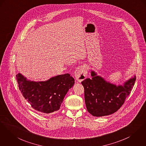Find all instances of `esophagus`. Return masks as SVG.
<instances>
[{"instance_id":"esophagus-1","label":"esophagus","mask_w":146,"mask_h":146,"mask_svg":"<svg viewBox=\"0 0 146 146\" xmlns=\"http://www.w3.org/2000/svg\"><path fill=\"white\" fill-rule=\"evenodd\" d=\"M87 69L85 66H81L76 68L74 72V76L79 82H81L87 78Z\"/></svg>"}]
</instances>
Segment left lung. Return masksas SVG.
I'll return each mask as SVG.
<instances>
[{
  "label": "left lung",
  "mask_w": 146,
  "mask_h": 146,
  "mask_svg": "<svg viewBox=\"0 0 146 146\" xmlns=\"http://www.w3.org/2000/svg\"><path fill=\"white\" fill-rule=\"evenodd\" d=\"M92 78L82 82L84 88V98L88 112L95 117L108 115L117 112L123 104L134 86L135 76L116 86L107 82L92 70Z\"/></svg>",
  "instance_id": "8db88e82"
}]
</instances>
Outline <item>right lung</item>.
I'll use <instances>...</instances> for the list:
<instances>
[{
    "mask_svg": "<svg viewBox=\"0 0 146 146\" xmlns=\"http://www.w3.org/2000/svg\"><path fill=\"white\" fill-rule=\"evenodd\" d=\"M16 77L24 98L35 110L46 114L59 110L68 90L74 84V79L68 73L42 82L27 80L19 73Z\"/></svg>",
    "mask_w": 146,
    "mask_h": 146,
    "instance_id": "obj_1",
    "label": "right lung"
}]
</instances>
